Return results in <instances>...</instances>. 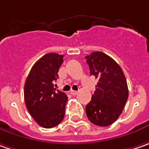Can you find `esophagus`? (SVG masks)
<instances>
[{
    "mask_svg": "<svg viewBox=\"0 0 149 149\" xmlns=\"http://www.w3.org/2000/svg\"><path fill=\"white\" fill-rule=\"evenodd\" d=\"M70 93L72 94V95H73V96H74V95H77V94L78 93H77V91H74V90H71Z\"/></svg>",
    "mask_w": 149,
    "mask_h": 149,
    "instance_id": "esophagus-1",
    "label": "esophagus"
}]
</instances>
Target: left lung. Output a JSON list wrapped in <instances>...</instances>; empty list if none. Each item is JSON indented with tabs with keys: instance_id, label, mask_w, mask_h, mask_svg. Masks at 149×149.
I'll return each mask as SVG.
<instances>
[{
	"instance_id": "obj_1",
	"label": "left lung",
	"mask_w": 149,
	"mask_h": 149,
	"mask_svg": "<svg viewBox=\"0 0 149 149\" xmlns=\"http://www.w3.org/2000/svg\"><path fill=\"white\" fill-rule=\"evenodd\" d=\"M86 59L90 74L98 79L86 106L87 118L95 125L109 126L118 118L128 97L125 76L119 65L102 52H92Z\"/></svg>"
}]
</instances>
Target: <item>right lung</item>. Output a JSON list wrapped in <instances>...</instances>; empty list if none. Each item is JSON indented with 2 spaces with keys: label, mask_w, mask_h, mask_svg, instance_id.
Instances as JSON below:
<instances>
[{
  "label": "right lung",
  "mask_w": 149,
  "mask_h": 149,
  "mask_svg": "<svg viewBox=\"0 0 149 149\" xmlns=\"http://www.w3.org/2000/svg\"><path fill=\"white\" fill-rule=\"evenodd\" d=\"M62 62L63 55H44L33 65L25 82L26 108L36 123L45 128L56 127L64 118L68 97L54 87Z\"/></svg>",
  "instance_id": "add662e5"
}]
</instances>
